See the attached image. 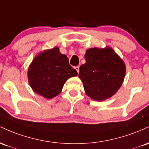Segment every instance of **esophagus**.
Instances as JSON below:
<instances>
[{
    "instance_id": "esophagus-1",
    "label": "esophagus",
    "mask_w": 149,
    "mask_h": 149,
    "mask_svg": "<svg viewBox=\"0 0 149 149\" xmlns=\"http://www.w3.org/2000/svg\"><path fill=\"white\" fill-rule=\"evenodd\" d=\"M74 69L77 70V72L78 73H79V65L74 67Z\"/></svg>"
}]
</instances>
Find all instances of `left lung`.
Instances as JSON below:
<instances>
[{"mask_svg":"<svg viewBox=\"0 0 149 149\" xmlns=\"http://www.w3.org/2000/svg\"><path fill=\"white\" fill-rule=\"evenodd\" d=\"M84 58L86 63L80 66L79 77L86 95L97 101L111 98L124 81V62L110 47L89 48Z\"/></svg>","mask_w":149,"mask_h":149,"instance_id":"obj_1","label":"left lung"}]
</instances>
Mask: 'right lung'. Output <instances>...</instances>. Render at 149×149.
I'll return each mask as SVG.
<instances>
[{
  "instance_id": "obj_1",
  "label": "right lung",
  "mask_w": 149,
  "mask_h": 149,
  "mask_svg": "<svg viewBox=\"0 0 149 149\" xmlns=\"http://www.w3.org/2000/svg\"><path fill=\"white\" fill-rule=\"evenodd\" d=\"M77 75L69 64V59L55 47L43 51L31 62L28 80L35 93L51 99L61 92L65 81Z\"/></svg>"
}]
</instances>
